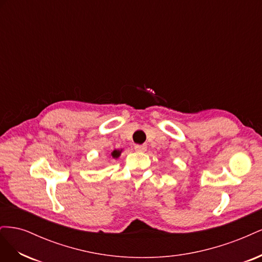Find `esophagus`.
Instances as JSON below:
<instances>
[{
    "label": "esophagus",
    "instance_id": "1",
    "mask_svg": "<svg viewBox=\"0 0 262 262\" xmlns=\"http://www.w3.org/2000/svg\"><path fill=\"white\" fill-rule=\"evenodd\" d=\"M134 148H136V150L137 152H145V150L147 149V147H146V145H136L134 146Z\"/></svg>",
    "mask_w": 262,
    "mask_h": 262
}]
</instances>
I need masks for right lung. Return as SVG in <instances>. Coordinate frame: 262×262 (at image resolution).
Returning <instances> with one entry per match:
<instances>
[{"label":"right lung","mask_w":262,"mask_h":262,"mask_svg":"<svg viewBox=\"0 0 262 262\" xmlns=\"http://www.w3.org/2000/svg\"><path fill=\"white\" fill-rule=\"evenodd\" d=\"M121 153H122V148L121 149H114L112 154H110V156H112L113 158H118L119 156L121 155Z\"/></svg>","instance_id":"add662e5"}]
</instances>
